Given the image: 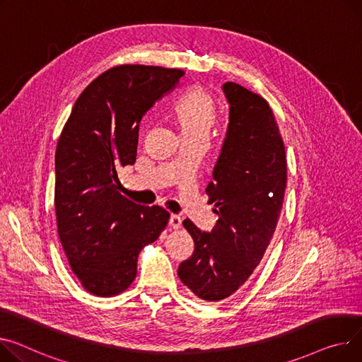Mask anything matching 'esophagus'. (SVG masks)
Here are the masks:
<instances>
[{
  "label": "esophagus",
  "instance_id": "esophagus-1",
  "mask_svg": "<svg viewBox=\"0 0 362 362\" xmlns=\"http://www.w3.org/2000/svg\"><path fill=\"white\" fill-rule=\"evenodd\" d=\"M168 226H170V227L175 228V230L180 228V226H182V218H180L179 215L172 214V215H170V220H168Z\"/></svg>",
  "mask_w": 362,
  "mask_h": 362
}]
</instances>
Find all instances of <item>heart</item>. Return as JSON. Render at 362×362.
I'll return each mask as SVG.
<instances>
[{
	"instance_id": "obj_1",
	"label": "heart",
	"mask_w": 362,
	"mask_h": 362,
	"mask_svg": "<svg viewBox=\"0 0 362 362\" xmlns=\"http://www.w3.org/2000/svg\"><path fill=\"white\" fill-rule=\"evenodd\" d=\"M172 119L182 139H208L216 120V100L205 87H192L173 106Z\"/></svg>"
}]
</instances>
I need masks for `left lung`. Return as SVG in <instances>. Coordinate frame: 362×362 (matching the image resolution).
<instances>
[{"mask_svg":"<svg viewBox=\"0 0 362 362\" xmlns=\"http://www.w3.org/2000/svg\"><path fill=\"white\" fill-rule=\"evenodd\" d=\"M223 88L230 125L205 189L218 221L211 233L183 221L195 250L177 271L205 301L233 296L250 278L274 237L286 187L285 146L269 103L231 81Z\"/></svg>","mask_w":362,"mask_h":362,"instance_id":"obj_1","label":"left lung"}]
</instances>
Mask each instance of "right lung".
<instances>
[{"mask_svg": "<svg viewBox=\"0 0 362 362\" xmlns=\"http://www.w3.org/2000/svg\"><path fill=\"white\" fill-rule=\"evenodd\" d=\"M185 71L116 65L78 95L55 153L58 235L84 290L98 297L124 293L136 276L139 252L167 227L163 206H144L120 194L119 172L134 164L141 119Z\"/></svg>", "mask_w": 362, "mask_h": 362, "instance_id": "add662e5", "label": "right lung"}]
</instances>
